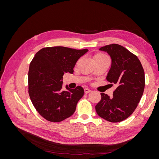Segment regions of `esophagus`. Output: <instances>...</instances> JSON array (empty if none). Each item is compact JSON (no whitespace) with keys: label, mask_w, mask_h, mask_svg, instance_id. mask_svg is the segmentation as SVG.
I'll use <instances>...</instances> for the list:
<instances>
[{"label":"esophagus","mask_w":159,"mask_h":159,"mask_svg":"<svg viewBox=\"0 0 159 159\" xmlns=\"http://www.w3.org/2000/svg\"><path fill=\"white\" fill-rule=\"evenodd\" d=\"M91 91V90L89 89H88V88H85L84 89V92H85V93H89Z\"/></svg>","instance_id":"1"}]
</instances>
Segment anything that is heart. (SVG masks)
I'll return each mask as SVG.
<instances>
[{"label":"heart","instance_id":"1","mask_svg":"<svg viewBox=\"0 0 159 159\" xmlns=\"http://www.w3.org/2000/svg\"><path fill=\"white\" fill-rule=\"evenodd\" d=\"M95 57H107L103 54H97L95 55L94 58H95Z\"/></svg>","mask_w":159,"mask_h":159}]
</instances>
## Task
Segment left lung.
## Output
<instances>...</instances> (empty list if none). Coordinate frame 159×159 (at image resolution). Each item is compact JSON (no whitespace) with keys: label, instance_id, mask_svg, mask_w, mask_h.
Masks as SVG:
<instances>
[{"label":"left lung","instance_id":"left-lung-1","mask_svg":"<svg viewBox=\"0 0 159 159\" xmlns=\"http://www.w3.org/2000/svg\"><path fill=\"white\" fill-rule=\"evenodd\" d=\"M99 50L111 56V67L106 79L117 88L112 98L101 93L96 112L107 121L121 122L134 112L140 102L145 89V71L137 56L121 45L112 44Z\"/></svg>","mask_w":159,"mask_h":159}]
</instances>
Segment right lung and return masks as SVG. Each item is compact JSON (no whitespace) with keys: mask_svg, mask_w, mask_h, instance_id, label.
Masks as SVG:
<instances>
[{"mask_svg":"<svg viewBox=\"0 0 159 159\" xmlns=\"http://www.w3.org/2000/svg\"><path fill=\"white\" fill-rule=\"evenodd\" d=\"M88 49L75 50L64 46L46 47L38 51L28 71V93L42 117L58 123L74 114L84 90L81 86L62 90L64 73H74V68Z\"/></svg>","mask_w":159,"mask_h":159,"instance_id":"right-lung-1","label":"right lung"}]
</instances>
